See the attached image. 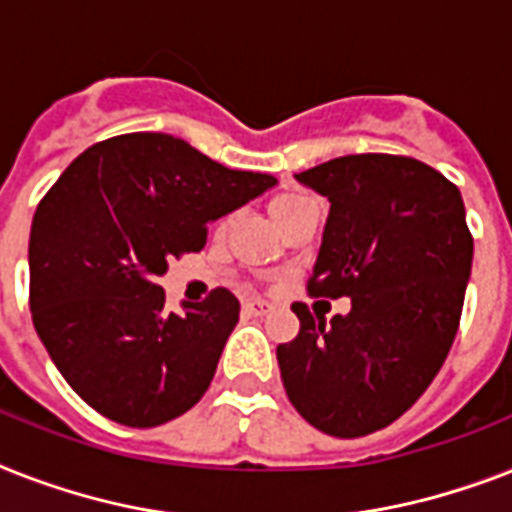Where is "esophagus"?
Segmentation results:
<instances>
[{
  "mask_svg": "<svg viewBox=\"0 0 512 512\" xmlns=\"http://www.w3.org/2000/svg\"><path fill=\"white\" fill-rule=\"evenodd\" d=\"M244 310H247L249 315H268L270 310H273V305H270V302H263V299H249L247 305H244Z\"/></svg>",
  "mask_w": 512,
  "mask_h": 512,
  "instance_id": "34e87169",
  "label": "esophagus"
}]
</instances>
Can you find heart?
<instances>
[{"instance_id":"1","label":"heart","mask_w":512,"mask_h":512,"mask_svg":"<svg viewBox=\"0 0 512 512\" xmlns=\"http://www.w3.org/2000/svg\"><path fill=\"white\" fill-rule=\"evenodd\" d=\"M299 199H305V197H302V194H294V191L276 194V197L270 199V215H273V218H278V215L284 213V210H289V207H292L294 202H299Z\"/></svg>"}]
</instances>
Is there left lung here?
I'll return each mask as SVG.
<instances>
[{"mask_svg": "<svg viewBox=\"0 0 512 512\" xmlns=\"http://www.w3.org/2000/svg\"><path fill=\"white\" fill-rule=\"evenodd\" d=\"M297 181L331 202L307 292L352 310L326 323L294 302L299 334L278 344V368L310 426L355 439L410 410L447 360L473 236L458 186L413 157H336Z\"/></svg>", "mask_w": 512, "mask_h": 512, "instance_id": "obj_1", "label": "left lung"}]
</instances>
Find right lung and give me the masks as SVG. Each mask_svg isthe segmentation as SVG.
Listing matches in <instances>:
<instances>
[{"mask_svg":"<svg viewBox=\"0 0 512 512\" xmlns=\"http://www.w3.org/2000/svg\"><path fill=\"white\" fill-rule=\"evenodd\" d=\"M276 178L231 170L170 134H123L70 162L36 207L28 242L36 334L73 392L131 429L168 423L202 400L239 323V299L165 310L157 276L199 252L207 223Z\"/></svg>","mask_w":512,"mask_h":512,"instance_id":"obj_1","label":"right lung"}]
</instances>
